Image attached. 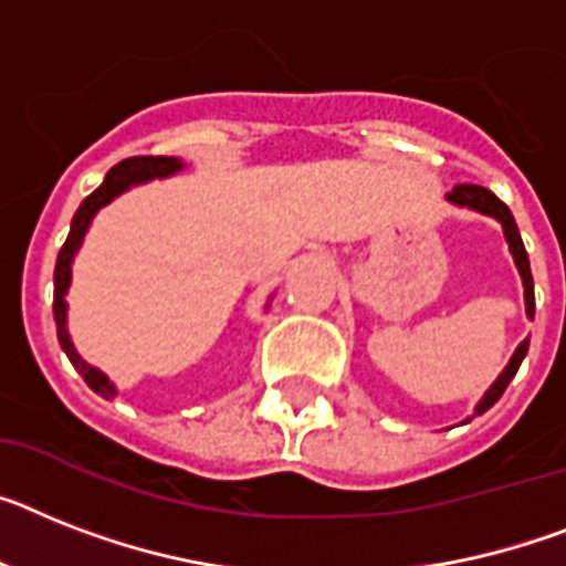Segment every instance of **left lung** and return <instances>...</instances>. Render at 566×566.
I'll return each instance as SVG.
<instances>
[{"mask_svg":"<svg viewBox=\"0 0 566 566\" xmlns=\"http://www.w3.org/2000/svg\"><path fill=\"white\" fill-rule=\"evenodd\" d=\"M449 201L452 203H460V207H472V210L478 212H486V216L497 218L503 224V232H506V241H510V250L512 255H515V264L517 270H521V279H524V291H526V313L533 316L535 313V291H533V273H530V255H526L524 250V241H521V232H517V224L515 218H512L510 207L497 198L492 189L486 187H478V184H458V187L449 192ZM526 348H530V339H524L521 345H517L515 356L510 359V365L503 368L501 377L495 379V386L489 388L486 397L481 400V406H478V415H483V411H489V408L495 406L497 400H501V394L506 391V386L512 382V377L517 374V368H521V363H524L526 356Z\"/></svg>","mask_w":566,"mask_h":566,"instance_id":"obj_1","label":"left lung"}]
</instances>
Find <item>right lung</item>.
<instances>
[{
    "label": "right lung",
    "instance_id": "obj_1",
    "mask_svg": "<svg viewBox=\"0 0 566 566\" xmlns=\"http://www.w3.org/2000/svg\"><path fill=\"white\" fill-rule=\"evenodd\" d=\"M180 169V160L178 158H151V155H137V158H126L120 160L117 166H112L106 175V180L94 189L83 203H80V210L74 212L71 218V232L69 239H65L63 250L56 255V268H54V322H56V339L63 345L65 356L71 359V365L77 368L80 377L88 382L92 391H97L99 397H112L114 386L108 382L97 368L85 363L83 356L74 350L69 339V331H65V291H69V282H71V261H74V253H77L80 241H83L85 230L92 224V216L108 203L114 195H120L123 189H129L132 184H140V180H149V178H164V175H172Z\"/></svg>",
    "mask_w": 566,
    "mask_h": 566
}]
</instances>
